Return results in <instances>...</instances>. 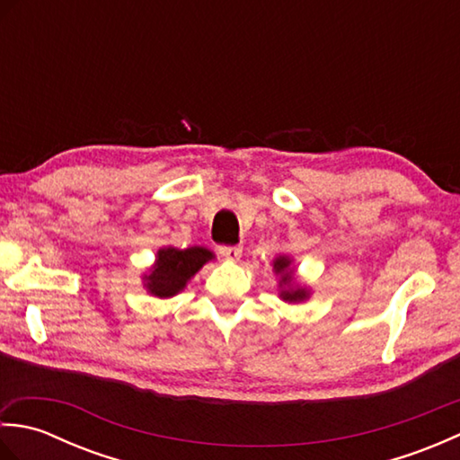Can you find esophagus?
<instances>
[{"label":"esophagus","mask_w":460,"mask_h":460,"mask_svg":"<svg viewBox=\"0 0 460 460\" xmlns=\"http://www.w3.org/2000/svg\"><path fill=\"white\" fill-rule=\"evenodd\" d=\"M219 252H221V257L223 259H227V261H239L241 259V252H243V249L241 247H219Z\"/></svg>","instance_id":"1"}]
</instances>
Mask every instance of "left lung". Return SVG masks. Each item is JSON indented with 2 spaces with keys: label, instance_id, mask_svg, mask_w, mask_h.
Masks as SVG:
<instances>
[{
  "label": "left lung",
  "instance_id": "left-lung-1",
  "mask_svg": "<svg viewBox=\"0 0 460 460\" xmlns=\"http://www.w3.org/2000/svg\"><path fill=\"white\" fill-rule=\"evenodd\" d=\"M272 272L279 279V298L288 302V305H300L310 298V288L306 285H300L296 277L295 259L290 255H279L272 259Z\"/></svg>",
  "mask_w": 460,
  "mask_h": 460
}]
</instances>
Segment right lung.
I'll list each match as a JSON object with an SVG mask.
<instances>
[{
	"label": "right lung",
	"mask_w": 460,
	"mask_h": 460,
	"mask_svg": "<svg viewBox=\"0 0 460 460\" xmlns=\"http://www.w3.org/2000/svg\"><path fill=\"white\" fill-rule=\"evenodd\" d=\"M215 259V252L205 247H162L155 252L154 265L142 275V285L150 296L172 298L188 287L203 265Z\"/></svg>",
	"instance_id": "right-lung-1"
}]
</instances>
